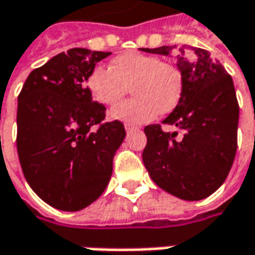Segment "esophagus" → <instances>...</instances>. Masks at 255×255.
I'll return each instance as SVG.
<instances>
[{"label": "esophagus", "mask_w": 255, "mask_h": 255, "mask_svg": "<svg viewBox=\"0 0 255 255\" xmlns=\"http://www.w3.org/2000/svg\"><path fill=\"white\" fill-rule=\"evenodd\" d=\"M124 127H126V131H127V132H129V131H134V129H137V128L134 127V126H131V124H126Z\"/></svg>", "instance_id": "obj_1"}]
</instances>
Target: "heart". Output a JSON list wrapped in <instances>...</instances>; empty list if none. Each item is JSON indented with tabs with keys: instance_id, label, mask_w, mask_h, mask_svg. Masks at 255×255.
I'll list each match as a JSON object with an SVG mask.
<instances>
[{
	"instance_id": "heart-1",
	"label": "heart",
	"mask_w": 255,
	"mask_h": 255,
	"mask_svg": "<svg viewBox=\"0 0 255 255\" xmlns=\"http://www.w3.org/2000/svg\"><path fill=\"white\" fill-rule=\"evenodd\" d=\"M131 86L132 99L118 104L111 117L127 124H144L159 112L174 109L181 98L179 70L160 58L140 52H124L111 61V68L98 65L86 80V87L96 104L115 105Z\"/></svg>"
}]
</instances>
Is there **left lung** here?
Returning <instances> with one entry per match:
<instances>
[{"mask_svg":"<svg viewBox=\"0 0 255 255\" xmlns=\"http://www.w3.org/2000/svg\"><path fill=\"white\" fill-rule=\"evenodd\" d=\"M176 46L143 48L171 57ZM176 57L182 77L181 98L163 124L182 132H165L147 126L143 162L156 185L172 196L197 201L213 194L225 182L237 153L240 106L234 81L210 52L193 48V57Z\"/></svg>","mask_w":255,"mask_h":255,"instance_id":"left-lung-1","label":"left lung"}]
</instances>
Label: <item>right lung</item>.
<instances>
[{"label":"right lung","instance_id":"obj_1","mask_svg":"<svg viewBox=\"0 0 255 255\" xmlns=\"http://www.w3.org/2000/svg\"><path fill=\"white\" fill-rule=\"evenodd\" d=\"M111 52L73 48L33 70L18 95L17 153L32 190L49 206L77 212L102 194L123 123L101 124L104 105L92 101L86 80Z\"/></svg>","mask_w":255,"mask_h":255}]
</instances>
